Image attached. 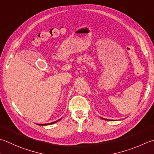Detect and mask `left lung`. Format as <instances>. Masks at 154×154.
Listing matches in <instances>:
<instances>
[{"label": "left lung", "mask_w": 154, "mask_h": 154, "mask_svg": "<svg viewBox=\"0 0 154 154\" xmlns=\"http://www.w3.org/2000/svg\"><path fill=\"white\" fill-rule=\"evenodd\" d=\"M107 120H108V119H107Z\"/></svg>", "instance_id": "1"}]
</instances>
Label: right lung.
Segmentation results:
<instances>
[{
    "label": "right lung",
    "instance_id": "right-lung-1",
    "mask_svg": "<svg viewBox=\"0 0 154 154\" xmlns=\"http://www.w3.org/2000/svg\"><path fill=\"white\" fill-rule=\"evenodd\" d=\"M59 120H60V119H59ZM59 120H57V121H56V122L50 123H46V124H38V125H51V124H53V123H56V122H59Z\"/></svg>",
    "mask_w": 154,
    "mask_h": 154
}]
</instances>
